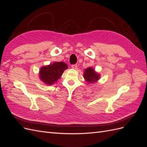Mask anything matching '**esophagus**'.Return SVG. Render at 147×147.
<instances>
[{"instance_id": "34e87169", "label": "esophagus", "mask_w": 147, "mask_h": 147, "mask_svg": "<svg viewBox=\"0 0 147 147\" xmlns=\"http://www.w3.org/2000/svg\"><path fill=\"white\" fill-rule=\"evenodd\" d=\"M71 67H72V68L74 69H77L78 67V65L77 64H72L71 65Z\"/></svg>"}]
</instances>
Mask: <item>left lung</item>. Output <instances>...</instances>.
<instances>
[{"mask_svg":"<svg viewBox=\"0 0 147 147\" xmlns=\"http://www.w3.org/2000/svg\"><path fill=\"white\" fill-rule=\"evenodd\" d=\"M84 78L88 83H94L97 81L99 78V75L95 72L94 69L91 67H88L84 70Z\"/></svg>","mask_w":147,"mask_h":147,"instance_id":"obj_1","label":"left lung"}]
</instances>
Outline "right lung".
I'll return each mask as SVG.
<instances>
[{"label":"right lung","mask_w":147,"mask_h":147,"mask_svg":"<svg viewBox=\"0 0 147 147\" xmlns=\"http://www.w3.org/2000/svg\"><path fill=\"white\" fill-rule=\"evenodd\" d=\"M67 68V65L64 62H55L41 68L40 70V78L45 83L51 85L60 78L64 71Z\"/></svg>","instance_id":"add662e5"}]
</instances>
